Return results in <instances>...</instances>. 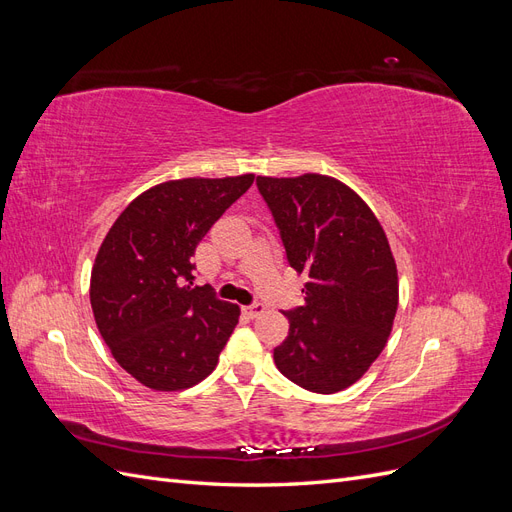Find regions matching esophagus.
<instances>
[{
  "instance_id": "1",
  "label": "esophagus",
  "mask_w": 512,
  "mask_h": 512,
  "mask_svg": "<svg viewBox=\"0 0 512 512\" xmlns=\"http://www.w3.org/2000/svg\"><path fill=\"white\" fill-rule=\"evenodd\" d=\"M243 309H245L247 316L256 318V316H260L262 312H265V305H262V303H254V305H247V307H243Z\"/></svg>"
}]
</instances>
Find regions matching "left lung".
Wrapping results in <instances>:
<instances>
[{"instance_id":"obj_1","label":"left lung","mask_w":512,"mask_h":512,"mask_svg":"<svg viewBox=\"0 0 512 512\" xmlns=\"http://www.w3.org/2000/svg\"><path fill=\"white\" fill-rule=\"evenodd\" d=\"M290 267L305 273V305L284 312L277 369L301 389L344 391L386 346L399 303L389 239L365 200L329 175L258 177Z\"/></svg>"}]
</instances>
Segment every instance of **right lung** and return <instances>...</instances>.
<instances>
[{
  "instance_id": "obj_1",
  "label": "right lung",
  "mask_w": 512,
  "mask_h": 512,
  "mask_svg": "<svg viewBox=\"0 0 512 512\" xmlns=\"http://www.w3.org/2000/svg\"><path fill=\"white\" fill-rule=\"evenodd\" d=\"M252 183V173L158 183L106 232L91 269V309L115 361L147 389H190L218 365L241 309L194 286L192 256Z\"/></svg>"
}]
</instances>
